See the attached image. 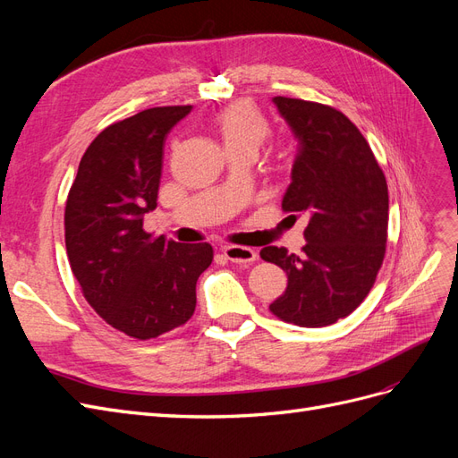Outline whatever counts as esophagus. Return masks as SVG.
Wrapping results in <instances>:
<instances>
[{
    "instance_id": "34e87169",
    "label": "esophagus",
    "mask_w": 458,
    "mask_h": 458,
    "mask_svg": "<svg viewBox=\"0 0 458 458\" xmlns=\"http://www.w3.org/2000/svg\"><path fill=\"white\" fill-rule=\"evenodd\" d=\"M221 252H224V256L229 261H234V263H252L258 258L256 250L246 246H224L221 248Z\"/></svg>"
}]
</instances>
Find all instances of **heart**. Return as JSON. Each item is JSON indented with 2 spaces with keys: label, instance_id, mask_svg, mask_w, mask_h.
<instances>
[{
  "label": "heart",
  "instance_id": "1",
  "mask_svg": "<svg viewBox=\"0 0 458 458\" xmlns=\"http://www.w3.org/2000/svg\"><path fill=\"white\" fill-rule=\"evenodd\" d=\"M214 128L224 141L225 150L250 148L258 152L271 133L266 116L248 101H237L219 110L214 118Z\"/></svg>",
  "mask_w": 458,
  "mask_h": 458
}]
</instances>
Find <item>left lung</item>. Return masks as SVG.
<instances>
[{
  "mask_svg": "<svg viewBox=\"0 0 458 458\" xmlns=\"http://www.w3.org/2000/svg\"><path fill=\"white\" fill-rule=\"evenodd\" d=\"M298 140L283 210L306 214L303 254L261 248L288 284L269 310L298 327H327L348 317L377 281L387 241V185L365 137L340 110L273 97Z\"/></svg>",
  "mask_w": 458,
  "mask_h": 458,
  "instance_id": "left-lung-1",
  "label": "left lung"
}]
</instances>
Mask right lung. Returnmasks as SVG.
Masks as SVG:
<instances>
[{
	"label": "right lung",
	"instance_id": "right-lung-1",
	"mask_svg": "<svg viewBox=\"0 0 458 458\" xmlns=\"http://www.w3.org/2000/svg\"><path fill=\"white\" fill-rule=\"evenodd\" d=\"M187 106H155L110 123L80 160L64 208L71 269L89 306L137 340L185 325L197 281L214 250L152 237L143 216L157 208L164 143Z\"/></svg>",
	"mask_w": 458,
	"mask_h": 458
}]
</instances>
